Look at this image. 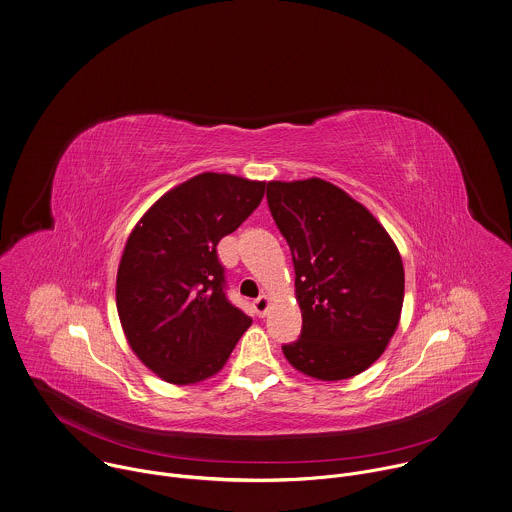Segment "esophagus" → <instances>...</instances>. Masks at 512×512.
I'll return each mask as SVG.
<instances>
[{"label":"esophagus","instance_id":"obj_1","mask_svg":"<svg viewBox=\"0 0 512 512\" xmlns=\"http://www.w3.org/2000/svg\"><path fill=\"white\" fill-rule=\"evenodd\" d=\"M253 309H255V313H257L259 317H263V315L267 313V309H269V297H267V295H259V297L253 301Z\"/></svg>","mask_w":512,"mask_h":512}]
</instances>
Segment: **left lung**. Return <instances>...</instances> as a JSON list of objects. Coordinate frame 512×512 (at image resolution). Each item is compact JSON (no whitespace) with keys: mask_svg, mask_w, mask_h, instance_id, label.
<instances>
[{"mask_svg":"<svg viewBox=\"0 0 512 512\" xmlns=\"http://www.w3.org/2000/svg\"><path fill=\"white\" fill-rule=\"evenodd\" d=\"M267 203L295 267L303 325L283 346L313 380L366 372L388 348L404 303V265L382 223L346 191L323 181H269Z\"/></svg>","mask_w":512,"mask_h":512,"instance_id":"obj_1","label":"left lung"}]
</instances>
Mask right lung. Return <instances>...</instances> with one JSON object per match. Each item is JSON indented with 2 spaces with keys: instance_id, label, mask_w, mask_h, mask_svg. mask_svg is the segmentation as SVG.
<instances>
[{
  "instance_id": "obj_1",
  "label": "right lung",
  "mask_w": 512,
  "mask_h": 512,
  "mask_svg": "<svg viewBox=\"0 0 512 512\" xmlns=\"http://www.w3.org/2000/svg\"><path fill=\"white\" fill-rule=\"evenodd\" d=\"M263 193V181L203 173L164 193L132 229L116 275L118 317L136 358L164 382L215 376L251 325L223 291L217 245Z\"/></svg>"
}]
</instances>
